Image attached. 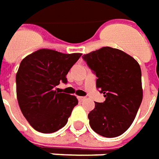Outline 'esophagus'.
Segmentation results:
<instances>
[{"mask_svg":"<svg viewBox=\"0 0 159 159\" xmlns=\"http://www.w3.org/2000/svg\"><path fill=\"white\" fill-rule=\"evenodd\" d=\"M77 99H78V100H79L80 102H83V101H84V100H85V97H83V96H78V97H77Z\"/></svg>","mask_w":159,"mask_h":159,"instance_id":"esophagus-1","label":"esophagus"}]
</instances>
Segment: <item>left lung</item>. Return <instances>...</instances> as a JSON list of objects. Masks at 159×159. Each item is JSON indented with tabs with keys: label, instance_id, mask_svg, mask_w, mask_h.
<instances>
[{
	"label": "left lung",
	"instance_id": "8db88e82",
	"mask_svg": "<svg viewBox=\"0 0 159 159\" xmlns=\"http://www.w3.org/2000/svg\"><path fill=\"white\" fill-rule=\"evenodd\" d=\"M83 58L97 76L96 88L106 97L105 102H95L88 115L91 128L103 137L120 136L132 125L141 104L140 66L133 57L108 46Z\"/></svg>",
	"mask_w": 159,
	"mask_h": 159
}]
</instances>
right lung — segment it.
<instances>
[{"mask_svg":"<svg viewBox=\"0 0 159 159\" xmlns=\"http://www.w3.org/2000/svg\"><path fill=\"white\" fill-rule=\"evenodd\" d=\"M81 56L40 49L21 61L16 74L18 103L38 132L52 134L66 125L78 101L75 95L57 92L55 87L67 83L66 75Z\"/></svg>","mask_w":159,"mask_h":159,"instance_id":"obj_1","label":"right lung"}]
</instances>
